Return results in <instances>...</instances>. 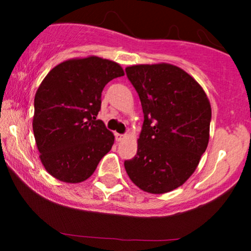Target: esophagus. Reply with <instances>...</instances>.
I'll return each instance as SVG.
<instances>
[{
	"instance_id": "obj_1",
	"label": "esophagus",
	"mask_w": 251,
	"mask_h": 251,
	"mask_svg": "<svg viewBox=\"0 0 251 251\" xmlns=\"http://www.w3.org/2000/svg\"><path fill=\"white\" fill-rule=\"evenodd\" d=\"M125 137H126L125 135H121V133H115V138H116V141H118V142L123 141Z\"/></svg>"
}]
</instances>
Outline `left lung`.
Instances as JSON below:
<instances>
[{
    "label": "left lung",
    "mask_w": 251,
    "mask_h": 251,
    "mask_svg": "<svg viewBox=\"0 0 251 251\" xmlns=\"http://www.w3.org/2000/svg\"><path fill=\"white\" fill-rule=\"evenodd\" d=\"M144 114L137 154L125 160L131 181L142 191L163 194L196 171L209 143L211 107L201 86L173 64L126 68Z\"/></svg>",
    "instance_id": "obj_1"
}]
</instances>
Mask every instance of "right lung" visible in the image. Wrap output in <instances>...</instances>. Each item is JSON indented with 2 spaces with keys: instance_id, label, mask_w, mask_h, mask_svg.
<instances>
[{
  "instance_id": "add662e5",
  "label": "right lung",
  "mask_w": 251,
  "mask_h": 251,
  "mask_svg": "<svg viewBox=\"0 0 251 251\" xmlns=\"http://www.w3.org/2000/svg\"><path fill=\"white\" fill-rule=\"evenodd\" d=\"M124 76L118 63L90 55L53 68L37 88L32 130L47 173L67 183L87 179L114 135L97 120L104 86Z\"/></svg>"
}]
</instances>
